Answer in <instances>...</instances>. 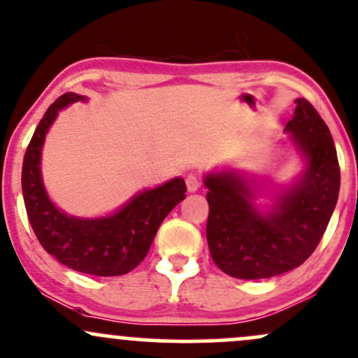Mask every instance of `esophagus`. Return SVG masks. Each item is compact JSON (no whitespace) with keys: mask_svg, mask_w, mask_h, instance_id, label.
I'll return each instance as SVG.
<instances>
[{"mask_svg":"<svg viewBox=\"0 0 358 358\" xmlns=\"http://www.w3.org/2000/svg\"><path fill=\"white\" fill-rule=\"evenodd\" d=\"M200 185H202V182H200V178L196 175H188L187 176V188H188V192H190V193L199 190Z\"/></svg>","mask_w":358,"mask_h":358,"instance_id":"obj_1","label":"esophagus"}]
</instances>
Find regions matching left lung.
Returning <instances> with one entry per match:
<instances>
[{
	"label": "left lung",
	"instance_id": "8db88e82",
	"mask_svg": "<svg viewBox=\"0 0 358 358\" xmlns=\"http://www.w3.org/2000/svg\"><path fill=\"white\" fill-rule=\"evenodd\" d=\"M294 102L285 131L301 156L303 171L293 183L268 195L264 180L234 168L203 178L210 207L208 249L213 262L232 278L266 279L301 266L335 210L340 168L334 138L310 102Z\"/></svg>",
	"mask_w": 358,
	"mask_h": 358
}]
</instances>
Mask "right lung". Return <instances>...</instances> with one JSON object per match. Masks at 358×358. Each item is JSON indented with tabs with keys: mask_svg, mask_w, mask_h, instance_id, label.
Masks as SVG:
<instances>
[{
	"mask_svg": "<svg viewBox=\"0 0 358 358\" xmlns=\"http://www.w3.org/2000/svg\"><path fill=\"white\" fill-rule=\"evenodd\" d=\"M79 101L87 102V97L64 94L36 126L23 158L24 207L36 239L62 264L92 276H122L146 257L162 222L187 196V185L176 176L138 192L117 210L102 217L69 215L57 207L43 185V143L60 110Z\"/></svg>",
	"mask_w": 358,
	"mask_h": 358,
	"instance_id": "obj_1",
	"label": "right lung"
}]
</instances>
